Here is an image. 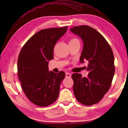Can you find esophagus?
<instances>
[{"label":"esophagus","mask_w":128,"mask_h":128,"mask_svg":"<svg viewBox=\"0 0 128 128\" xmlns=\"http://www.w3.org/2000/svg\"><path fill=\"white\" fill-rule=\"evenodd\" d=\"M66 77H67V78H70L71 77V74L69 73H66Z\"/></svg>","instance_id":"1"}]
</instances>
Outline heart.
I'll return each mask as SVG.
<instances>
[{
    "mask_svg": "<svg viewBox=\"0 0 128 128\" xmlns=\"http://www.w3.org/2000/svg\"><path fill=\"white\" fill-rule=\"evenodd\" d=\"M76 40H77V39H76V38H73L72 39V40H70V41H69V42H74V41H76Z\"/></svg>",
    "mask_w": 128,
    "mask_h": 128,
    "instance_id": "obj_1",
    "label": "heart"
}]
</instances>
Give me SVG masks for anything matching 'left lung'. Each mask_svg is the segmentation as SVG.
I'll list each match as a JSON object with an SVG mask.
<instances>
[{"label": "left lung", "mask_w": 128, "mask_h": 128, "mask_svg": "<svg viewBox=\"0 0 128 128\" xmlns=\"http://www.w3.org/2000/svg\"><path fill=\"white\" fill-rule=\"evenodd\" d=\"M70 31L83 41L80 62L88 60L87 70L89 72L87 77L78 73L72 74L73 92L80 103L92 106L98 103L111 86L115 70L113 51L104 37L94 28L76 26Z\"/></svg>", "instance_id": "8db88e82"}]
</instances>
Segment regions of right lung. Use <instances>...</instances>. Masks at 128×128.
Segmentation results:
<instances>
[{
  "mask_svg": "<svg viewBox=\"0 0 128 128\" xmlns=\"http://www.w3.org/2000/svg\"><path fill=\"white\" fill-rule=\"evenodd\" d=\"M68 26L40 30L25 43L19 54L17 74L27 98L40 107L57 100L60 86L66 76L63 71H48V61L54 58V46Z\"/></svg>",
  "mask_w": 128,
  "mask_h": 128,
  "instance_id": "add662e5",
  "label": "right lung"
}]
</instances>
